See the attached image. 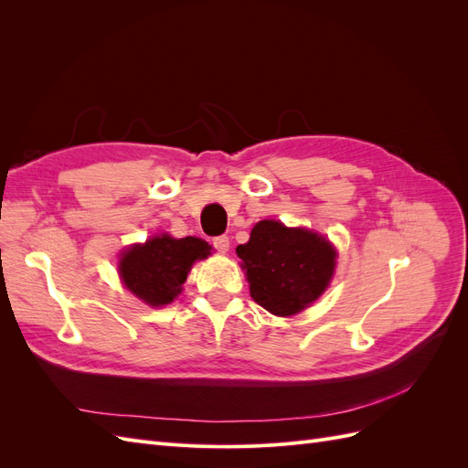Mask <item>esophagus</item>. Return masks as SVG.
<instances>
[{"instance_id":"esophagus-1","label":"esophagus","mask_w":468,"mask_h":468,"mask_svg":"<svg viewBox=\"0 0 468 468\" xmlns=\"http://www.w3.org/2000/svg\"><path fill=\"white\" fill-rule=\"evenodd\" d=\"M212 246H215V250H218L220 253H226L230 248V238L229 236H217L215 239H212Z\"/></svg>"}]
</instances>
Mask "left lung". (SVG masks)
Here are the masks:
<instances>
[{
  "instance_id": "8db88e82",
  "label": "left lung",
  "mask_w": 468,
  "mask_h": 468,
  "mask_svg": "<svg viewBox=\"0 0 468 468\" xmlns=\"http://www.w3.org/2000/svg\"><path fill=\"white\" fill-rule=\"evenodd\" d=\"M236 253L244 261L251 299L275 316H292L314 303L335 267V250L324 236L275 220L253 226L250 242Z\"/></svg>"
}]
</instances>
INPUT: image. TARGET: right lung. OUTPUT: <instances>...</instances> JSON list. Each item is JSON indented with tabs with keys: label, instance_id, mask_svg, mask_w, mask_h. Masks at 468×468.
<instances>
[{
	"label": "right lung",
	"instance_id": "add662e5",
	"mask_svg": "<svg viewBox=\"0 0 468 468\" xmlns=\"http://www.w3.org/2000/svg\"><path fill=\"white\" fill-rule=\"evenodd\" d=\"M210 253L201 238L155 236L143 246H133L122 253L119 271L122 282L150 306H164L181 292L191 265Z\"/></svg>",
	"mask_w": 468,
	"mask_h": 468
}]
</instances>
